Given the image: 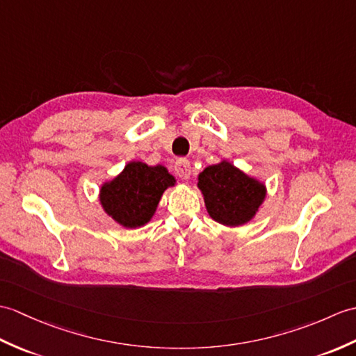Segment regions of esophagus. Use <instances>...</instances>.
<instances>
[{
	"label": "esophagus",
	"mask_w": 356,
	"mask_h": 356,
	"mask_svg": "<svg viewBox=\"0 0 356 356\" xmlns=\"http://www.w3.org/2000/svg\"><path fill=\"white\" fill-rule=\"evenodd\" d=\"M175 171L179 179L188 180L189 176H191V163L186 159H179L175 165Z\"/></svg>",
	"instance_id": "34e87169"
}]
</instances>
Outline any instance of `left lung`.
I'll use <instances>...</instances> for the list:
<instances>
[{"label":"left lung","mask_w":356,"mask_h":356,"mask_svg":"<svg viewBox=\"0 0 356 356\" xmlns=\"http://www.w3.org/2000/svg\"><path fill=\"white\" fill-rule=\"evenodd\" d=\"M197 186L209 217L226 227L250 222L267 197L264 181L245 175L226 159L206 167L198 175Z\"/></svg>","instance_id":"obj_1"}]
</instances>
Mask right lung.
Masks as SVG:
<instances>
[{
    "label": "right lung",
    "instance_id": "obj_1",
    "mask_svg": "<svg viewBox=\"0 0 356 356\" xmlns=\"http://www.w3.org/2000/svg\"><path fill=\"white\" fill-rule=\"evenodd\" d=\"M176 185L162 165L140 161L126 163L118 176L104 181L98 193L103 211L126 229L145 226L154 216L165 189Z\"/></svg>",
    "mask_w": 356,
    "mask_h": 356
}]
</instances>
